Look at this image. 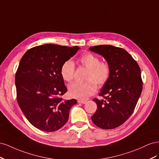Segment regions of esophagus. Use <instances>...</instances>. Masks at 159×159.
I'll return each instance as SVG.
<instances>
[{
  "instance_id": "1",
  "label": "esophagus",
  "mask_w": 159,
  "mask_h": 159,
  "mask_svg": "<svg viewBox=\"0 0 159 159\" xmlns=\"http://www.w3.org/2000/svg\"><path fill=\"white\" fill-rule=\"evenodd\" d=\"M87 101H85V100H80V99H79V100H78V102L79 103H80V104H85V103H87Z\"/></svg>"
}]
</instances>
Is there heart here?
<instances>
[{
    "mask_svg": "<svg viewBox=\"0 0 159 159\" xmlns=\"http://www.w3.org/2000/svg\"><path fill=\"white\" fill-rule=\"evenodd\" d=\"M78 64L88 69L85 76L87 81L70 85L69 94L73 98L86 99L97 91V84L102 87L107 83L111 74V67L107 61H101L98 56L90 52L83 54L78 59ZM75 72V66L71 61H66L63 63L61 75L65 81L71 83L74 79Z\"/></svg>",
    "mask_w": 159,
    "mask_h": 159,
    "instance_id": "1",
    "label": "heart"
}]
</instances>
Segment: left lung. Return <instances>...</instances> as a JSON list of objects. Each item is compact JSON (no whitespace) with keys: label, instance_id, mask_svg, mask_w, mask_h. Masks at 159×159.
Returning <instances> with one entry per match:
<instances>
[{"label":"left lung","instance_id":"8db88e82","mask_svg":"<svg viewBox=\"0 0 159 159\" xmlns=\"http://www.w3.org/2000/svg\"><path fill=\"white\" fill-rule=\"evenodd\" d=\"M89 49L105 57L111 67L110 78L98 94L105 99H93L98 109L91 119L101 129H115L129 119L137 105L143 90L140 69L122 48L98 45Z\"/></svg>","mask_w":159,"mask_h":159}]
</instances>
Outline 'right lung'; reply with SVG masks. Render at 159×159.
I'll return each mask as SVG.
<instances>
[{"label": "right lung", "instance_id": "1", "mask_svg": "<svg viewBox=\"0 0 159 159\" xmlns=\"http://www.w3.org/2000/svg\"><path fill=\"white\" fill-rule=\"evenodd\" d=\"M79 49L46 44L30 48L21 58L15 75L17 102L27 120L40 130L62 128L77 102L76 99L62 100L67 89L61 69Z\"/></svg>", "mask_w": 159, "mask_h": 159}]
</instances>
